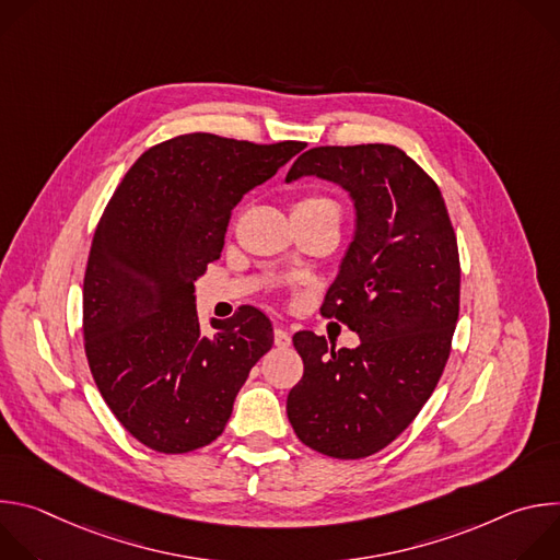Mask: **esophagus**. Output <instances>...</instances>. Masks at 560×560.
<instances>
[{
  "label": "esophagus",
  "instance_id": "esophagus-1",
  "mask_svg": "<svg viewBox=\"0 0 560 560\" xmlns=\"http://www.w3.org/2000/svg\"><path fill=\"white\" fill-rule=\"evenodd\" d=\"M290 343H292V339H290L288 330H283V328H275V346H277V348H288Z\"/></svg>",
  "mask_w": 560,
  "mask_h": 560
}]
</instances>
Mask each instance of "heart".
<instances>
[{"label":"heart","instance_id":"heart-1","mask_svg":"<svg viewBox=\"0 0 560 560\" xmlns=\"http://www.w3.org/2000/svg\"><path fill=\"white\" fill-rule=\"evenodd\" d=\"M294 212H305V214H335L339 217V203L330 197H324V195H310L305 199H301L296 206H294Z\"/></svg>","mask_w":560,"mask_h":560}]
</instances>
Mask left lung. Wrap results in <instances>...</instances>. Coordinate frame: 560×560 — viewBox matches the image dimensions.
<instances>
[{
    "label": "left lung",
    "instance_id": "1",
    "mask_svg": "<svg viewBox=\"0 0 560 560\" xmlns=\"http://www.w3.org/2000/svg\"><path fill=\"white\" fill-rule=\"evenodd\" d=\"M301 177L332 182L354 201V236L322 314L361 343L335 350L296 332L303 376L285 410L307 447L365 458L415 421L443 374L458 322L456 234L439 186L396 145L310 148L285 182Z\"/></svg>",
    "mask_w": 560,
    "mask_h": 560
}]
</instances>
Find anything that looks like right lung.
Listing matches in <instances>:
<instances>
[{
  "instance_id": "obj_1",
  "label": "right lung",
  "mask_w": 560,
  "mask_h": 560,
  "mask_svg": "<svg viewBox=\"0 0 560 560\" xmlns=\"http://www.w3.org/2000/svg\"><path fill=\"white\" fill-rule=\"evenodd\" d=\"M303 148L179 135L145 150L108 201L84 277V346L106 406L145 447L212 443L272 348L270 318L253 305L203 335L195 281L221 257L232 208Z\"/></svg>"
}]
</instances>
